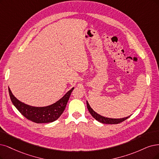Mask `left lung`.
I'll use <instances>...</instances> for the list:
<instances>
[{
  "label": "left lung",
  "instance_id": "8db88e82",
  "mask_svg": "<svg viewBox=\"0 0 159 159\" xmlns=\"http://www.w3.org/2000/svg\"><path fill=\"white\" fill-rule=\"evenodd\" d=\"M86 104H87V108L89 109L90 113L91 114V115L96 120H97L98 121L102 123H103V124H119V123H120L123 121H125V120H126L128 118H129L130 116H126L125 117V118H122V119H111V118H107V117H105L103 116L100 115L98 114L97 113H96L94 111H93L91 107L90 106V105L86 101Z\"/></svg>",
  "mask_w": 159,
  "mask_h": 159
}]
</instances>
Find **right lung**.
Masks as SVG:
<instances>
[{
  "label": "right lung",
  "mask_w": 159,
  "mask_h": 159,
  "mask_svg": "<svg viewBox=\"0 0 159 159\" xmlns=\"http://www.w3.org/2000/svg\"><path fill=\"white\" fill-rule=\"evenodd\" d=\"M73 89L74 88H72L57 102L46 107H33L27 105L18 100L9 88L8 92L11 102L26 119L35 123H48L56 120L61 115Z\"/></svg>",
  "instance_id": "add662e5"
}]
</instances>
